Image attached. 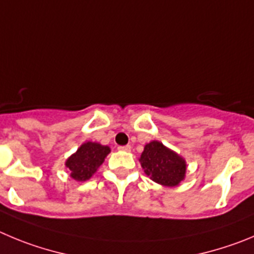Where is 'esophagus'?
Returning <instances> with one entry per match:
<instances>
[{
    "instance_id": "obj_1",
    "label": "esophagus",
    "mask_w": 254,
    "mask_h": 254,
    "mask_svg": "<svg viewBox=\"0 0 254 254\" xmlns=\"http://www.w3.org/2000/svg\"><path fill=\"white\" fill-rule=\"evenodd\" d=\"M120 151H130L131 150V146L130 145H123V146H118Z\"/></svg>"
}]
</instances>
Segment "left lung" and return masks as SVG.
Wrapping results in <instances>:
<instances>
[{
    "label": "left lung",
    "mask_w": 254,
    "mask_h": 254,
    "mask_svg": "<svg viewBox=\"0 0 254 254\" xmlns=\"http://www.w3.org/2000/svg\"><path fill=\"white\" fill-rule=\"evenodd\" d=\"M139 162L151 181L164 187H177L186 178V160L158 140L144 146Z\"/></svg>",
    "instance_id": "8db88e82"
}]
</instances>
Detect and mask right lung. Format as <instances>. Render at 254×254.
<instances>
[{
	"label": "right lung",
	"mask_w": 254,
	"mask_h": 254,
	"mask_svg": "<svg viewBox=\"0 0 254 254\" xmlns=\"http://www.w3.org/2000/svg\"><path fill=\"white\" fill-rule=\"evenodd\" d=\"M110 153V148L99 143L86 141L76 153L66 160L65 165L70 170V177L77 182H85L96 173L98 168Z\"/></svg>",
	"instance_id": "add662e5"
}]
</instances>
